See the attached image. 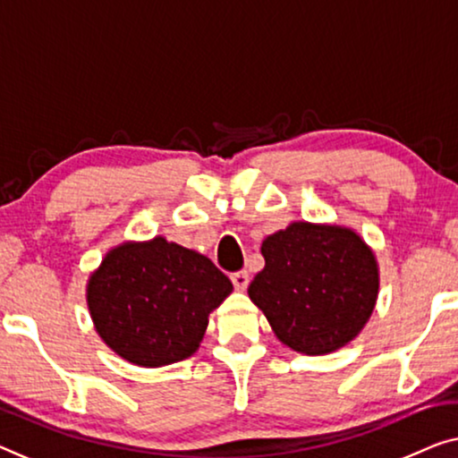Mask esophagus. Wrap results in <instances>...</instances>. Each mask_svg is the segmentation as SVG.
Segmentation results:
<instances>
[{
    "label": "esophagus",
    "mask_w": 458,
    "mask_h": 458,
    "mask_svg": "<svg viewBox=\"0 0 458 458\" xmlns=\"http://www.w3.org/2000/svg\"><path fill=\"white\" fill-rule=\"evenodd\" d=\"M231 283H233V287L237 291H243L245 287H248V283H250V275L245 273V270H237V273L231 275Z\"/></svg>",
    "instance_id": "34e87169"
}]
</instances>
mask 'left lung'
Returning <instances> with one entry per match:
<instances>
[{
    "mask_svg": "<svg viewBox=\"0 0 458 458\" xmlns=\"http://www.w3.org/2000/svg\"><path fill=\"white\" fill-rule=\"evenodd\" d=\"M267 264L250 283L278 341L324 355L353 341L377 297V264L355 231L291 223L262 243Z\"/></svg>",
    "mask_w": 458,
    "mask_h": 458,
    "instance_id": "8db88e82",
    "label": "left lung"
}]
</instances>
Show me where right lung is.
I'll return each mask as SVG.
<instances>
[{
  "instance_id": "add662e5",
  "label": "right lung",
  "mask_w": 458,
  "mask_h": 458,
  "mask_svg": "<svg viewBox=\"0 0 458 458\" xmlns=\"http://www.w3.org/2000/svg\"><path fill=\"white\" fill-rule=\"evenodd\" d=\"M233 284L207 256L155 237L111 250L86 300L101 339L123 360L161 368L190 357Z\"/></svg>"
}]
</instances>
